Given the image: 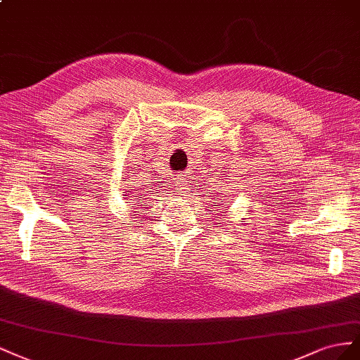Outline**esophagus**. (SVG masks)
I'll return each instance as SVG.
<instances>
[{"label": "esophagus", "mask_w": 360, "mask_h": 360, "mask_svg": "<svg viewBox=\"0 0 360 360\" xmlns=\"http://www.w3.org/2000/svg\"><path fill=\"white\" fill-rule=\"evenodd\" d=\"M187 182H188V181H187ZM181 184H182V182H181ZM182 186H184V187H181V188H187V184H182Z\"/></svg>", "instance_id": "1"}]
</instances>
